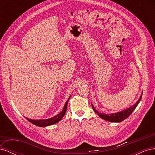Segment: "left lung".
I'll use <instances>...</instances> for the list:
<instances>
[{
	"label": "left lung",
	"instance_id": "8db88e82",
	"mask_svg": "<svg viewBox=\"0 0 155 155\" xmlns=\"http://www.w3.org/2000/svg\"><path fill=\"white\" fill-rule=\"evenodd\" d=\"M142 93L143 91L142 92V94L140 96V98L138 99V100L135 103V104L131 106L127 109H126L124 110H121L120 112H115V113H111V114H105V113H101V112H99L98 111H97L94 107L93 106L92 104V107L93 110H94V112L96 113L97 114V115L99 116L101 118L104 119L106 121H110V122H121L123 120H125L126 118H127L130 115V114L134 111V110L136 109V107L138 106V105L139 104L140 101H141L142 99Z\"/></svg>",
	"mask_w": 155,
	"mask_h": 155
}]
</instances>
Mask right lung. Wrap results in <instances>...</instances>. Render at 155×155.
<instances>
[{
  "mask_svg": "<svg viewBox=\"0 0 155 155\" xmlns=\"http://www.w3.org/2000/svg\"><path fill=\"white\" fill-rule=\"evenodd\" d=\"M70 97H71V96H70L68 100L66 101V103H65L64 106L63 107L62 111L60 113H59L58 115L53 116L52 118L46 119V120L45 119H43V120H32V119H29V118H26L30 122H31V124H33L35 125H37V126L41 127H44L51 125H54L56 123H58V122H59V121L61 120V119L63 118V116H64L65 113H66L67 109L68 101L70 98Z\"/></svg>",
  "mask_w": 155,
  "mask_h": 155,
  "instance_id": "obj_1",
  "label": "right lung"
}]
</instances>
